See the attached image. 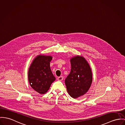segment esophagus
Returning a JSON list of instances; mask_svg holds the SVG:
<instances>
[{"label": "esophagus", "instance_id": "34e87169", "mask_svg": "<svg viewBox=\"0 0 125 125\" xmlns=\"http://www.w3.org/2000/svg\"><path fill=\"white\" fill-rule=\"evenodd\" d=\"M63 77L62 76H60V77H58V80L59 81H62L63 80Z\"/></svg>", "mask_w": 125, "mask_h": 125}]
</instances>
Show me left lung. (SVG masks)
<instances>
[{
	"label": "left lung",
	"instance_id": "obj_1",
	"mask_svg": "<svg viewBox=\"0 0 125 125\" xmlns=\"http://www.w3.org/2000/svg\"><path fill=\"white\" fill-rule=\"evenodd\" d=\"M71 69L65 81L67 92L73 98L84 95L92 82L91 69L85 58L77 56L70 59Z\"/></svg>",
	"mask_w": 125,
	"mask_h": 125
}]
</instances>
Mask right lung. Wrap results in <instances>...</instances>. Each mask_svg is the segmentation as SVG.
<instances>
[{"label":"right lung","instance_id":"right-lung-1","mask_svg":"<svg viewBox=\"0 0 125 125\" xmlns=\"http://www.w3.org/2000/svg\"><path fill=\"white\" fill-rule=\"evenodd\" d=\"M52 57L39 55L33 60L28 72L29 83L31 87L39 94H45L56 80L50 67Z\"/></svg>","mask_w":125,"mask_h":125}]
</instances>
